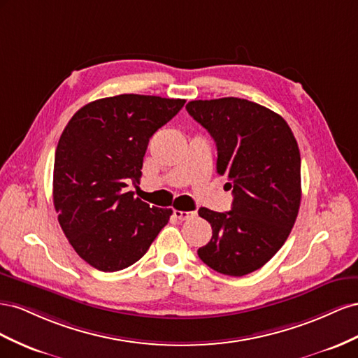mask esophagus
Masks as SVG:
<instances>
[{
	"label": "esophagus",
	"mask_w": 358,
	"mask_h": 358,
	"mask_svg": "<svg viewBox=\"0 0 358 358\" xmlns=\"http://www.w3.org/2000/svg\"><path fill=\"white\" fill-rule=\"evenodd\" d=\"M173 216H176L178 220H189V219L196 216V211H181V210H176V211H173Z\"/></svg>",
	"instance_id": "esophagus-1"
}]
</instances>
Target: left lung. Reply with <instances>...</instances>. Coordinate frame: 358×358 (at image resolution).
I'll return each instance as SVG.
<instances>
[{"instance_id": "1", "label": "left lung", "mask_w": 358, "mask_h": 358, "mask_svg": "<svg viewBox=\"0 0 358 358\" xmlns=\"http://www.w3.org/2000/svg\"><path fill=\"white\" fill-rule=\"evenodd\" d=\"M186 109L216 142V169L231 181L234 195L231 211L199 208L213 237L198 255L210 268L240 278L278 253L297 219V141L279 114L246 99L192 100Z\"/></svg>"}]
</instances>
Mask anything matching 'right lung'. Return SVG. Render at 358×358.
Returning a JSON list of instances; mask_svg holds the SVG:
<instances>
[{
    "instance_id": "obj_1",
    "label": "right lung",
    "mask_w": 358,
    "mask_h": 358,
    "mask_svg": "<svg viewBox=\"0 0 358 358\" xmlns=\"http://www.w3.org/2000/svg\"><path fill=\"white\" fill-rule=\"evenodd\" d=\"M182 99L120 94L80 108L61 134L54 206L76 253L100 271L127 268L147 253L172 210L127 192L139 182L150 138L185 106Z\"/></svg>"
}]
</instances>
